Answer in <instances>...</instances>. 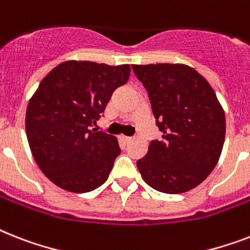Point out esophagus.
I'll return each mask as SVG.
<instances>
[{"instance_id": "34e87169", "label": "esophagus", "mask_w": 250, "mask_h": 250, "mask_svg": "<svg viewBox=\"0 0 250 250\" xmlns=\"http://www.w3.org/2000/svg\"><path fill=\"white\" fill-rule=\"evenodd\" d=\"M119 140H121V143H123V144H128L129 141H131V137H127V136H119Z\"/></svg>"}]
</instances>
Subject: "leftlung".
<instances>
[{"mask_svg": "<svg viewBox=\"0 0 250 250\" xmlns=\"http://www.w3.org/2000/svg\"><path fill=\"white\" fill-rule=\"evenodd\" d=\"M149 93L163 133L137 160L141 177L160 192L181 194L217 166L226 133L225 111L208 81L184 64L132 65Z\"/></svg>", "mask_w": 250, "mask_h": 250, "instance_id": "obj_1", "label": "left lung"}]
</instances>
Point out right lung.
Masks as SVG:
<instances>
[{
    "label": "right lung",
    "instance_id": "1",
    "mask_svg": "<svg viewBox=\"0 0 250 250\" xmlns=\"http://www.w3.org/2000/svg\"><path fill=\"white\" fill-rule=\"evenodd\" d=\"M129 73L128 64L69 60L41 81L28 103L25 131L34 160L56 186L88 192L107 180L121 147L114 136L91 127Z\"/></svg>",
    "mask_w": 250,
    "mask_h": 250
}]
</instances>
